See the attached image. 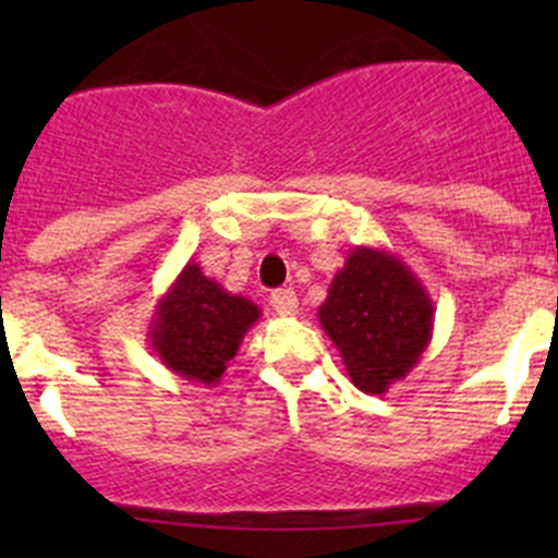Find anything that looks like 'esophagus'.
Segmentation results:
<instances>
[{
    "instance_id": "1",
    "label": "esophagus",
    "mask_w": 558,
    "mask_h": 558,
    "mask_svg": "<svg viewBox=\"0 0 558 558\" xmlns=\"http://www.w3.org/2000/svg\"><path fill=\"white\" fill-rule=\"evenodd\" d=\"M269 305H272V311L278 315H296V307H300V300H296V294L291 289H278L272 296H269Z\"/></svg>"
}]
</instances>
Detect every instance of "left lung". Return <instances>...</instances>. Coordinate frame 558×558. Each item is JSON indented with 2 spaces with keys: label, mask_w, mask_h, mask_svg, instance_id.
Returning <instances> with one entry per match:
<instances>
[{
  "label": "left lung",
  "mask_w": 558,
  "mask_h": 558,
  "mask_svg": "<svg viewBox=\"0 0 558 558\" xmlns=\"http://www.w3.org/2000/svg\"><path fill=\"white\" fill-rule=\"evenodd\" d=\"M318 320L351 384L364 393H386L429 345L435 302L397 253L359 245L331 278Z\"/></svg>",
  "instance_id": "obj_1"
}]
</instances>
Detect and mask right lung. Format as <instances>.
Wrapping results in <instances>:
<instances>
[{
    "label": "right lung",
    "instance_id": "1",
    "mask_svg": "<svg viewBox=\"0 0 558 558\" xmlns=\"http://www.w3.org/2000/svg\"><path fill=\"white\" fill-rule=\"evenodd\" d=\"M258 315L251 300L229 294L189 262L156 305L148 342L170 373L210 388L221 384Z\"/></svg>",
    "mask_w": 558,
    "mask_h": 558
}]
</instances>
